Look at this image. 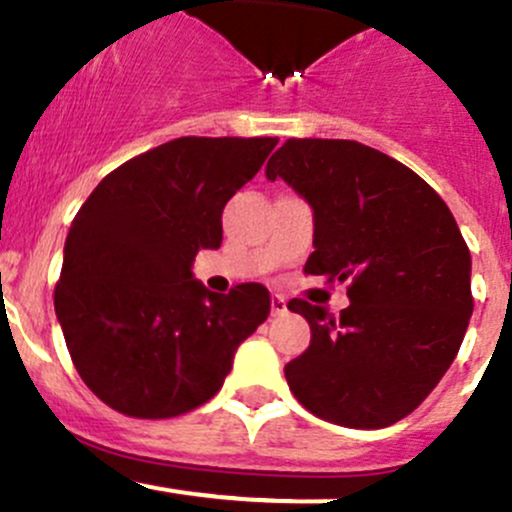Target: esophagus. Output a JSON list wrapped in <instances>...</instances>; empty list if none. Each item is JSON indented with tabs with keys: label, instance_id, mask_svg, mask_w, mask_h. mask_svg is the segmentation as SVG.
<instances>
[{
	"label": "esophagus",
	"instance_id": "34e87169",
	"mask_svg": "<svg viewBox=\"0 0 512 512\" xmlns=\"http://www.w3.org/2000/svg\"><path fill=\"white\" fill-rule=\"evenodd\" d=\"M271 313L273 315L286 313V300H283V295H273V298H271Z\"/></svg>",
	"mask_w": 512,
	"mask_h": 512
}]
</instances>
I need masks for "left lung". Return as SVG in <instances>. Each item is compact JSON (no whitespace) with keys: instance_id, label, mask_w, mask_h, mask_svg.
Instances as JSON below:
<instances>
[{"instance_id":"1","label":"left lung","mask_w":512,"mask_h":512,"mask_svg":"<svg viewBox=\"0 0 512 512\" xmlns=\"http://www.w3.org/2000/svg\"><path fill=\"white\" fill-rule=\"evenodd\" d=\"M266 177L313 207L305 273L350 281L340 318L288 303L310 325L288 387L318 419L392 426L439 384L473 313L471 251L451 209L407 165L355 140H286Z\"/></svg>"}]
</instances>
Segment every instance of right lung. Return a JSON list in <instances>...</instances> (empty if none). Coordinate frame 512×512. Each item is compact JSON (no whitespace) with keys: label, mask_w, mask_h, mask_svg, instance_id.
<instances>
[{"label":"right lung","mask_w":512,"mask_h":512,"mask_svg":"<svg viewBox=\"0 0 512 512\" xmlns=\"http://www.w3.org/2000/svg\"><path fill=\"white\" fill-rule=\"evenodd\" d=\"M276 138H177L100 179L63 246L54 305L86 387L115 412L172 419L224 384L234 352L271 313L261 283L229 295L192 278L221 246L226 202Z\"/></svg>","instance_id":"1"}]
</instances>
